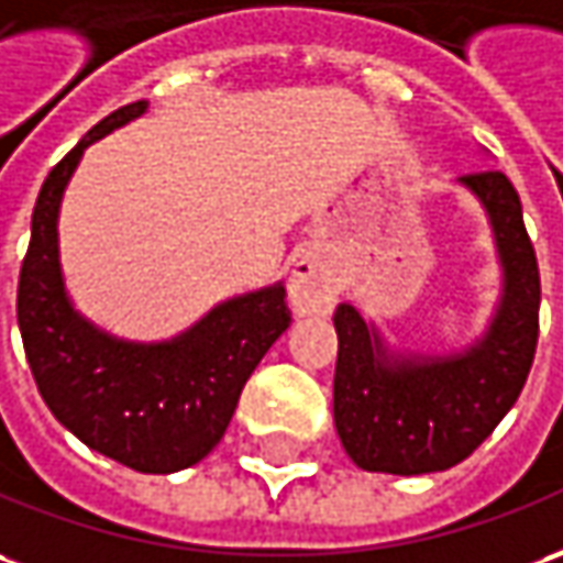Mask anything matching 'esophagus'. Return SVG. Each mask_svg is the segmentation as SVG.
<instances>
[{
  "instance_id": "obj_1",
  "label": "esophagus",
  "mask_w": 563,
  "mask_h": 563,
  "mask_svg": "<svg viewBox=\"0 0 563 563\" xmlns=\"http://www.w3.org/2000/svg\"><path fill=\"white\" fill-rule=\"evenodd\" d=\"M338 298V277L332 268L313 253L295 258L289 271V305L298 317H320L329 313Z\"/></svg>"
}]
</instances>
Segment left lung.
Returning a JSON list of instances; mask_svg holds the SVG:
<instances>
[{
  "label": "left lung",
  "mask_w": 563,
  "mask_h": 563,
  "mask_svg": "<svg viewBox=\"0 0 563 563\" xmlns=\"http://www.w3.org/2000/svg\"><path fill=\"white\" fill-rule=\"evenodd\" d=\"M485 207L503 268L497 313L475 344L448 356H405L353 305H338L335 427L368 473H442L506 418L540 338V268L518 191L500 170L460 176Z\"/></svg>",
  "instance_id": "left-lung-1"
}]
</instances>
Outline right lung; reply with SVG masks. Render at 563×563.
Wrapping results in <instances>:
<instances>
[{
  "label": "right lung",
  "instance_id": "right-lung-1",
  "mask_svg": "<svg viewBox=\"0 0 563 563\" xmlns=\"http://www.w3.org/2000/svg\"><path fill=\"white\" fill-rule=\"evenodd\" d=\"M145 100L106 115L48 173L33 210L18 283V325L35 387L66 430L136 473H179L225 435L243 384L289 329L283 283L216 305L183 335L158 344L97 329L69 301L60 271L63 191L85 148L145 112Z\"/></svg>",
  "mask_w": 563,
  "mask_h": 563
}]
</instances>
